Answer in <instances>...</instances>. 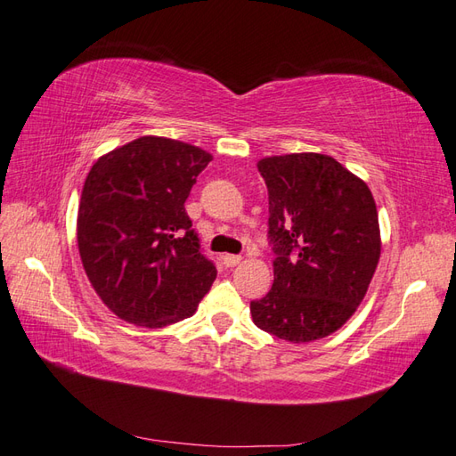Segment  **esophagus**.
Segmentation results:
<instances>
[{
  "mask_svg": "<svg viewBox=\"0 0 456 456\" xmlns=\"http://www.w3.org/2000/svg\"><path fill=\"white\" fill-rule=\"evenodd\" d=\"M240 258L239 255H225L223 256V265H225L227 268H233V266H237V265H240Z\"/></svg>",
  "mask_w": 456,
  "mask_h": 456,
  "instance_id": "34e87169",
  "label": "esophagus"
}]
</instances>
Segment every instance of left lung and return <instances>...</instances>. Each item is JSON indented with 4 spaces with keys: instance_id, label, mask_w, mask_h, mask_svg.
I'll list each match as a JSON object with an SVG mask.
<instances>
[{
    "instance_id": "left-lung-1",
    "label": "left lung",
    "mask_w": 456,
    "mask_h": 456,
    "mask_svg": "<svg viewBox=\"0 0 456 456\" xmlns=\"http://www.w3.org/2000/svg\"><path fill=\"white\" fill-rule=\"evenodd\" d=\"M268 188L274 284L253 322L288 343L341 329L366 296L382 239L370 188L333 157L292 152L256 162Z\"/></svg>"
}]
</instances>
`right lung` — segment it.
<instances>
[{"label":"right lung","mask_w":456,"mask_h":456,"mask_svg":"<svg viewBox=\"0 0 456 456\" xmlns=\"http://www.w3.org/2000/svg\"><path fill=\"white\" fill-rule=\"evenodd\" d=\"M213 160L190 142L144 134L105 152L86 176L76 237L82 266L119 319L159 329L196 314L217 270L186 213Z\"/></svg>","instance_id":"right-lung-1"}]
</instances>
